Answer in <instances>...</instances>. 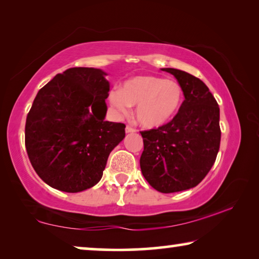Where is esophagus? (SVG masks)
Wrapping results in <instances>:
<instances>
[{"mask_svg": "<svg viewBox=\"0 0 259 259\" xmlns=\"http://www.w3.org/2000/svg\"><path fill=\"white\" fill-rule=\"evenodd\" d=\"M135 131H136V129H134L133 126H130V125L125 126V133L126 134H133V133H135Z\"/></svg>", "mask_w": 259, "mask_h": 259, "instance_id": "1", "label": "esophagus"}]
</instances>
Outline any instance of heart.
I'll list each match as a JSON object with an SVG mask.
<instances>
[{
	"label": "heart",
	"instance_id": "1",
	"mask_svg": "<svg viewBox=\"0 0 259 259\" xmlns=\"http://www.w3.org/2000/svg\"><path fill=\"white\" fill-rule=\"evenodd\" d=\"M184 100L178 82L155 75H137L108 94V102L117 113L126 114L135 105L134 116L145 129H157L177 115Z\"/></svg>",
	"mask_w": 259,
	"mask_h": 259
}]
</instances>
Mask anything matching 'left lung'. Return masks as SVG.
Returning a JSON list of instances; mask_svg holds the SVG:
<instances>
[{
  "label": "left lung",
  "instance_id": "left-lung-1",
  "mask_svg": "<svg viewBox=\"0 0 259 259\" xmlns=\"http://www.w3.org/2000/svg\"><path fill=\"white\" fill-rule=\"evenodd\" d=\"M162 71L177 78L185 100L169 123L140 133V169L156 191L175 193L195 187L213 165L221 144L219 107L200 78L176 68Z\"/></svg>",
  "mask_w": 259,
  "mask_h": 259
}]
</instances>
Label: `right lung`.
I'll return each instance as SVG.
<instances>
[{"label":"right lung","instance_id":"obj_1","mask_svg":"<svg viewBox=\"0 0 259 259\" xmlns=\"http://www.w3.org/2000/svg\"><path fill=\"white\" fill-rule=\"evenodd\" d=\"M106 75L100 68H69L34 99L26 119V151L35 171L52 188L77 193L95 186L111 152L125 137L123 123L105 121Z\"/></svg>","mask_w":259,"mask_h":259}]
</instances>
